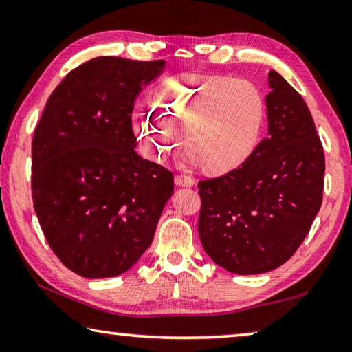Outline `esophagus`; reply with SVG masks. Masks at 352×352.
Returning a JSON list of instances; mask_svg holds the SVG:
<instances>
[{
	"mask_svg": "<svg viewBox=\"0 0 352 352\" xmlns=\"http://www.w3.org/2000/svg\"><path fill=\"white\" fill-rule=\"evenodd\" d=\"M194 178L192 177H188V175H175V184L177 186H186V188H190L194 186Z\"/></svg>",
	"mask_w": 352,
	"mask_h": 352,
	"instance_id": "34e87169",
	"label": "esophagus"
}]
</instances>
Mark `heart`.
<instances>
[{
    "instance_id": "obj_1",
    "label": "heart",
    "mask_w": 352,
    "mask_h": 352,
    "mask_svg": "<svg viewBox=\"0 0 352 352\" xmlns=\"http://www.w3.org/2000/svg\"><path fill=\"white\" fill-rule=\"evenodd\" d=\"M135 127L158 160L183 142L188 160L208 172L245 163L265 121L264 94L254 83L223 74H183L158 88L152 105L133 115Z\"/></svg>"
}]
</instances>
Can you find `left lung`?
<instances>
[{"label": "left lung", "mask_w": 352, "mask_h": 352, "mask_svg": "<svg viewBox=\"0 0 352 352\" xmlns=\"http://www.w3.org/2000/svg\"><path fill=\"white\" fill-rule=\"evenodd\" d=\"M269 136L237 169L199 182L201 245L237 275L287 262L323 201L324 152L311 111L276 71L269 73Z\"/></svg>", "instance_id": "1"}]
</instances>
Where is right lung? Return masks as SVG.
<instances>
[{
	"label": "right lung",
	"mask_w": 352,
	"mask_h": 352,
	"mask_svg": "<svg viewBox=\"0 0 352 352\" xmlns=\"http://www.w3.org/2000/svg\"><path fill=\"white\" fill-rule=\"evenodd\" d=\"M164 60L96 57L69 71L32 138L34 210L47 243L83 278L127 272L152 243L174 175L136 153L132 111Z\"/></svg>",
	"instance_id": "obj_1"
}]
</instances>
